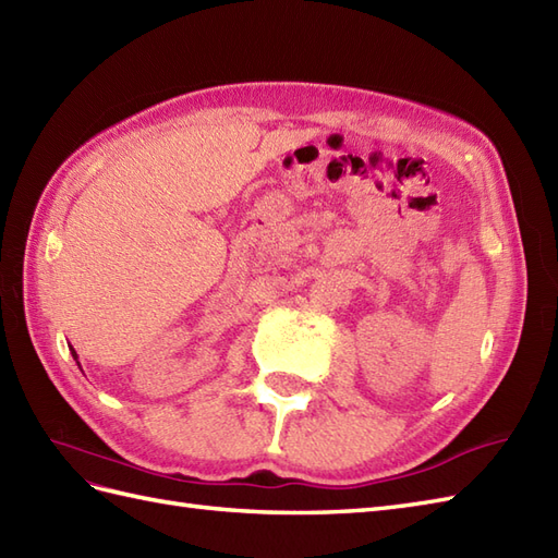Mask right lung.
I'll use <instances>...</instances> for the list:
<instances>
[{"label":"right lung","instance_id":"obj_1","mask_svg":"<svg viewBox=\"0 0 558 558\" xmlns=\"http://www.w3.org/2000/svg\"><path fill=\"white\" fill-rule=\"evenodd\" d=\"M73 355H75V361H77V353H75V349H73Z\"/></svg>","mask_w":558,"mask_h":558}]
</instances>
